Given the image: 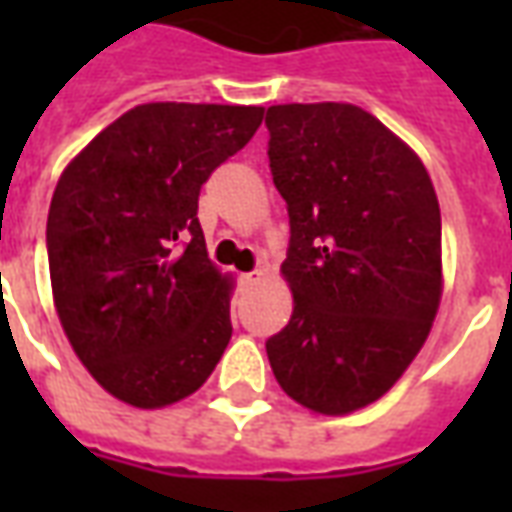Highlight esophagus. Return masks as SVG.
Listing matches in <instances>:
<instances>
[{"label": "esophagus", "mask_w": 512, "mask_h": 512, "mask_svg": "<svg viewBox=\"0 0 512 512\" xmlns=\"http://www.w3.org/2000/svg\"><path fill=\"white\" fill-rule=\"evenodd\" d=\"M260 277H263V274H260V271H249V274H241V277H238V282H241V288H255L257 282H260Z\"/></svg>", "instance_id": "obj_1"}]
</instances>
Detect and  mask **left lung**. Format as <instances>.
Masks as SVG:
<instances>
[{"label":"left lung","mask_w":512,"mask_h":512,"mask_svg":"<svg viewBox=\"0 0 512 512\" xmlns=\"http://www.w3.org/2000/svg\"><path fill=\"white\" fill-rule=\"evenodd\" d=\"M268 167L288 205V326L266 340L279 386L321 414L384 395L441 299V213L422 161L351 104L268 106Z\"/></svg>","instance_id":"left-lung-1"}]
</instances>
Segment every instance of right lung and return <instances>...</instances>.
Returning a JSON list of instances; mask_svg holds the SVG:
<instances>
[{"label": "right lung", "instance_id": "1", "mask_svg": "<svg viewBox=\"0 0 512 512\" xmlns=\"http://www.w3.org/2000/svg\"><path fill=\"white\" fill-rule=\"evenodd\" d=\"M260 120V106L142 104L62 172L46 222L54 304L82 365L123 403L197 392L230 343V282L208 260L197 202Z\"/></svg>", "mask_w": 512, "mask_h": 512}]
</instances>
